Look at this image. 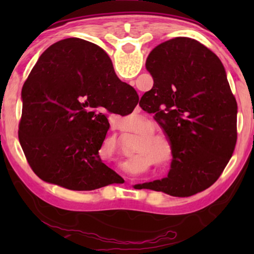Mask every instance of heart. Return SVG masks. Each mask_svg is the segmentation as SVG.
Masks as SVG:
<instances>
[{"label": "heart", "mask_w": 254, "mask_h": 254, "mask_svg": "<svg viewBox=\"0 0 254 254\" xmlns=\"http://www.w3.org/2000/svg\"><path fill=\"white\" fill-rule=\"evenodd\" d=\"M153 128H154V126L152 122L141 120L139 124L133 128L132 132L141 133L140 134L141 140L137 141L135 151H140L141 150V151L148 153L149 157L156 158L161 153V148L157 141L158 140L165 141L166 137L160 132L152 131Z\"/></svg>", "instance_id": "b5f03b06"}]
</instances>
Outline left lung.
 I'll use <instances>...</instances> for the list:
<instances>
[{"instance_id":"obj_1","label":"left lung","mask_w":254,"mask_h":254,"mask_svg":"<svg viewBox=\"0 0 254 254\" xmlns=\"http://www.w3.org/2000/svg\"><path fill=\"white\" fill-rule=\"evenodd\" d=\"M103 63L109 56L96 46ZM145 68L153 87L139 105L154 114L171 145L166 178L135 185L187 197L212 186L233 154L238 105L220 58L195 39L177 37L158 45Z\"/></svg>"}]
</instances>
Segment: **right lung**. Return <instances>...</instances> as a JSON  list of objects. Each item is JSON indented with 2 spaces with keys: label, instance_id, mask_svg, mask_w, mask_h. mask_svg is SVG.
I'll list each match as a JSON object with an SVG mask.
<instances>
[{
  "label": "right lung",
  "instance_id": "1",
  "mask_svg": "<svg viewBox=\"0 0 254 254\" xmlns=\"http://www.w3.org/2000/svg\"><path fill=\"white\" fill-rule=\"evenodd\" d=\"M19 140L38 177L70 190H94L122 178L103 163L110 123L100 106L132 113L139 95L103 63L96 45L68 38L44 51L23 85ZM115 101L113 106L110 105Z\"/></svg>",
  "mask_w": 254,
  "mask_h": 254
}]
</instances>
